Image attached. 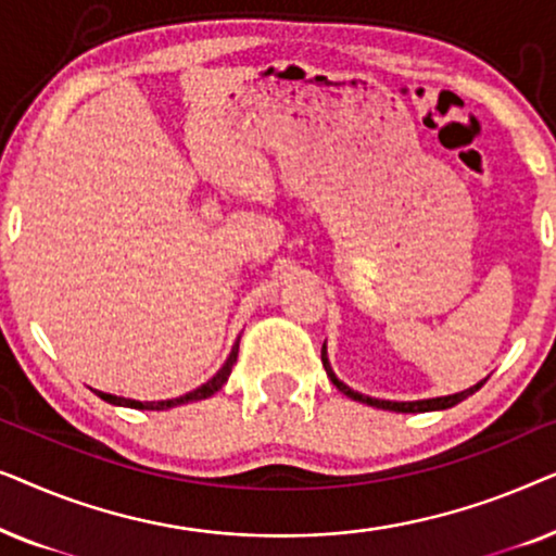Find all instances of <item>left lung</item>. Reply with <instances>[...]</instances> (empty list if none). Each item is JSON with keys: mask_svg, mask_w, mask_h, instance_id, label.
I'll return each instance as SVG.
<instances>
[{"mask_svg": "<svg viewBox=\"0 0 556 556\" xmlns=\"http://www.w3.org/2000/svg\"><path fill=\"white\" fill-rule=\"evenodd\" d=\"M321 362H324V369L326 375H329V379L333 384H337L339 392H344L346 397H352L356 402H364V405H371V407H382V409H392V413H430V409H447L453 405H458V402H463L466 397H470V394L478 392L483 387V382H478L476 387H470V390H463L458 394H447V397H432V400H417V402H392V400H377V397H367V394L362 392H354L352 387H346L341 379L333 375L331 364H329V356H326V344L321 349Z\"/></svg>", "mask_w": 556, "mask_h": 556, "instance_id": "8db88e82", "label": "left lung"}]
</instances>
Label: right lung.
Here are the masks:
<instances>
[{
	"label": "right lung",
	"instance_id": "add662e5",
	"mask_svg": "<svg viewBox=\"0 0 556 556\" xmlns=\"http://www.w3.org/2000/svg\"><path fill=\"white\" fill-rule=\"evenodd\" d=\"M238 349L240 344H235V349L230 352V359L225 362V367L217 371L215 377L210 379L207 384L197 387L194 392H187L185 397H174V400H162V402H139V400H126V397H116V394H109V392H96L98 397L111 402V405H121V407H134V409H166V407H177V405H185V402H197V400H207L215 394L217 390H223V384L227 382V377H230L232 371V364L238 362Z\"/></svg>",
	"mask_w": 556,
	"mask_h": 556
}]
</instances>
